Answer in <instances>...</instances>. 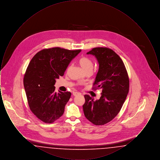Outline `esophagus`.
<instances>
[{"instance_id": "34e87169", "label": "esophagus", "mask_w": 160, "mask_h": 160, "mask_svg": "<svg viewBox=\"0 0 160 160\" xmlns=\"http://www.w3.org/2000/svg\"><path fill=\"white\" fill-rule=\"evenodd\" d=\"M72 95H73L74 96H77V95H80V93H79L78 92H74L72 93Z\"/></svg>"}]
</instances>
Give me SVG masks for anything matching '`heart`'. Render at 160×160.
<instances>
[{
    "instance_id": "obj_1",
    "label": "heart",
    "mask_w": 160,
    "mask_h": 160,
    "mask_svg": "<svg viewBox=\"0 0 160 160\" xmlns=\"http://www.w3.org/2000/svg\"><path fill=\"white\" fill-rule=\"evenodd\" d=\"M78 64L85 72L87 70L92 69L93 68V63L90 59L87 57H82L78 60Z\"/></svg>"
}]
</instances>
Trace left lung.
<instances>
[{"mask_svg": "<svg viewBox=\"0 0 160 160\" xmlns=\"http://www.w3.org/2000/svg\"><path fill=\"white\" fill-rule=\"evenodd\" d=\"M87 54L94 56L99 64L94 84L102 92L96 101L84 95V114L94 125H104L114 119L122 108L129 91L128 76L123 61L113 50L97 47Z\"/></svg>", "mask_w": 160, "mask_h": 160, "instance_id": "left-lung-1", "label": "left lung"}]
</instances>
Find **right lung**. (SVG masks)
<instances>
[{"mask_svg": "<svg viewBox=\"0 0 160 160\" xmlns=\"http://www.w3.org/2000/svg\"><path fill=\"white\" fill-rule=\"evenodd\" d=\"M80 52L54 47L39 52L31 59L24 87L31 111L42 122L52 123L63 114L71 93H56L54 85Z\"/></svg>", "mask_w": 160, "mask_h": 160, "instance_id": "obj_1", "label": "right lung"}]
</instances>
